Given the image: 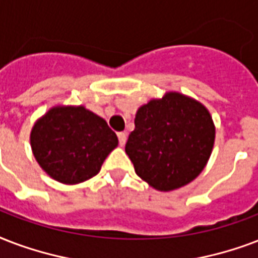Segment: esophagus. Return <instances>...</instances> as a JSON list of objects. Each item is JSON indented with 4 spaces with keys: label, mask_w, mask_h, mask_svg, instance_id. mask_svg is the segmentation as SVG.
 Wrapping results in <instances>:
<instances>
[{
    "label": "esophagus",
    "mask_w": 258,
    "mask_h": 258,
    "mask_svg": "<svg viewBox=\"0 0 258 258\" xmlns=\"http://www.w3.org/2000/svg\"><path fill=\"white\" fill-rule=\"evenodd\" d=\"M118 141H119V145L122 147V145H125V143H126V133H123V132H119L118 133Z\"/></svg>",
    "instance_id": "esophagus-1"
}]
</instances>
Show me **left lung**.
I'll return each instance as SVG.
<instances>
[{
  "instance_id": "1",
  "label": "left lung",
  "mask_w": 258,
  "mask_h": 258,
  "mask_svg": "<svg viewBox=\"0 0 258 258\" xmlns=\"http://www.w3.org/2000/svg\"><path fill=\"white\" fill-rule=\"evenodd\" d=\"M125 152L136 173L153 188L172 191L192 181L207 164L215 126L201 102L167 93L137 110Z\"/></svg>"
}]
</instances>
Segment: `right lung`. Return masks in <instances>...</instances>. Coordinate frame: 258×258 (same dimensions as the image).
<instances>
[{
	"label": "right lung",
	"instance_id": "obj_1",
	"mask_svg": "<svg viewBox=\"0 0 258 258\" xmlns=\"http://www.w3.org/2000/svg\"><path fill=\"white\" fill-rule=\"evenodd\" d=\"M118 139L107 122L83 106H55L31 132V147L39 165L63 184L95 176Z\"/></svg>",
	"mask_w": 258,
	"mask_h": 258
}]
</instances>
